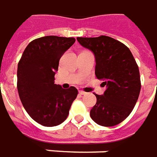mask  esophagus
<instances>
[{"label": "esophagus", "mask_w": 157, "mask_h": 157, "mask_svg": "<svg viewBox=\"0 0 157 157\" xmlns=\"http://www.w3.org/2000/svg\"><path fill=\"white\" fill-rule=\"evenodd\" d=\"M78 93H79L80 95H84V94H86V93L84 92V91H82V90H80Z\"/></svg>", "instance_id": "1"}]
</instances>
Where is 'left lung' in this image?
Returning <instances> with one entry per match:
<instances>
[{
	"mask_svg": "<svg viewBox=\"0 0 157 157\" xmlns=\"http://www.w3.org/2000/svg\"><path fill=\"white\" fill-rule=\"evenodd\" d=\"M81 45L95 56V75L107 89L95 94L97 102L90 117L102 126H114L124 121L133 110L140 91L136 62L124 43L108 36L77 37Z\"/></svg>",
	"mask_w": 157,
	"mask_h": 157,
	"instance_id": "1",
	"label": "left lung"
}]
</instances>
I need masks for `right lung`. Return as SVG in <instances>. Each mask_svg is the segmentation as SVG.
<instances>
[{"mask_svg": "<svg viewBox=\"0 0 157 157\" xmlns=\"http://www.w3.org/2000/svg\"><path fill=\"white\" fill-rule=\"evenodd\" d=\"M74 37L46 36L27 46L17 66V90L31 118L43 126H56L67 119L78 90L54 83L59 59Z\"/></svg>", "mask_w": 157, "mask_h": 157, "instance_id": "right-lung-1", "label": "right lung"}]
</instances>
